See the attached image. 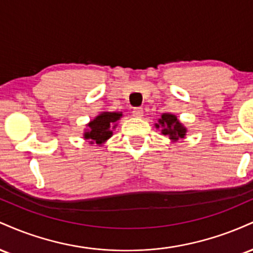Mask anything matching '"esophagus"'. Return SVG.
Instances as JSON below:
<instances>
[{
    "instance_id": "1",
    "label": "esophagus",
    "mask_w": 253,
    "mask_h": 253,
    "mask_svg": "<svg viewBox=\"0 0 253 253\" xmlns=\"http://www.w3.org/2000/svg\"><path fill=\"white\" fill-rule=\"evenodd\" d=\"M132 114H133V117H135V118H141L144 114V110H143V108H140V107H135V108L132 110Z\"/></svg>"
}]
</instances>
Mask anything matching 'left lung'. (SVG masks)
<instances>
[{
  "instance_id": "left-lung-1",
  "label": "left lung",
  "mask_w": 253,
  "mask_h": 253,
  "mask_svg": "<svg viewBox=\"0 0 253 253\" xmlns=\"http://www.w3.org/2000/svg\"><path fill=\"white\" fill-rule=\"evenodd\" d=\"M156 126H161L162 133L164 135H169L170 139H173V140L178 138H184L185 132H187V129L177 120L175 115L168 114V113H164L162 115V118L159 119V125H156Z\"/></svg>"
}]
</instances>
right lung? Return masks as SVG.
Segmentation results:
<instances>
[{
	"mask_svg": "<svg viewBox=\"0 0 253 253\" xmlns=\"http://www.w3.org/2000/svg\"><path fill=\"white\" fill-rule=\"evenodd\" d=\"M121 117H123V114H120V113H102L88 125L90 129L84 133V138L89 139L90 143L102 144L103 141H106L107 139L112 136L113 132L110 130V127Z\"/></svg>",
	"mask_w": 253,
	"mask_h": 253,
	"instance_id": "add662e5",
	"label": "right lung"
}]
</instances>
